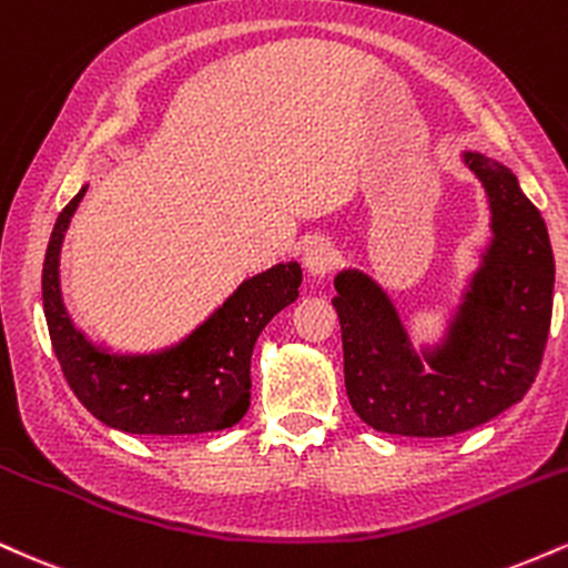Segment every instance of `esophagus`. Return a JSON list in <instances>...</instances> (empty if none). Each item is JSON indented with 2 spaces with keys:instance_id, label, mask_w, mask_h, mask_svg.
Here are the masks:
<instances>
[{
  "instance_id": "obj_1",
  "label": "esophagus",
  "mask_w": 568,
  "mask_h": 568,
  "mask_svg": "<svg viewBox=\"0 0 568 568\" xmlns=\"http://www.w3.org/2000/svg\"><path fill=\"white\" fill-rule=\"evenodd\" d=\"M335 263H337V252H335V246H332L329 239L313 236L311 242L303 246V265H305V271H308V276L322 278L332 268H335Z\"/></svg>"
}]
</instances>
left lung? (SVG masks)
I'll list each match as a JSON object with an SVG mask.
<instances>
[{
  "label": "left lung",
  "mask_w": 568,
  "mask_h": 568,
  "mask_svg": "<svg viewBox=\"0 0 568 568\" xmlns=\"http://www.w3.org/2000/svg\"><path fill=\"white\" fill-rule=\"evenodd\" d=\"M489 202V242L442 335L415 348L388 292L358 268L335 276L345 390L366 425L442 438L503 415L535 383L552 316L556 263L545 220L508 164L463 151Z\"/></svg>",
  "instance_id": "left-lung-1"
}]
</instances>
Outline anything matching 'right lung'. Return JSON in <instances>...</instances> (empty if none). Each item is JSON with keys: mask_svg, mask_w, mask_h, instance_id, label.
Here are the masks:
<instances>
[{"mask_svg": "<svg viewBox=\"0 0 568 568\" xmlns=\"http://www.w3.org/2000/svg\"><path fill=\"white\" fill-rule=\"evenodd\" d=\"M84 193L87 185L58 215L42 268L47 329L71 390L100 423L138 436L233 428L250 409L252 348L265 324L297 300L300 263L244 278L178 343L145 353L111 351L73 324L60 292V250Z\"/></svg>", "mask_w": 568, "mask_h": 568, "instance_id": "1", "label": "right lung"}]
</instances>
